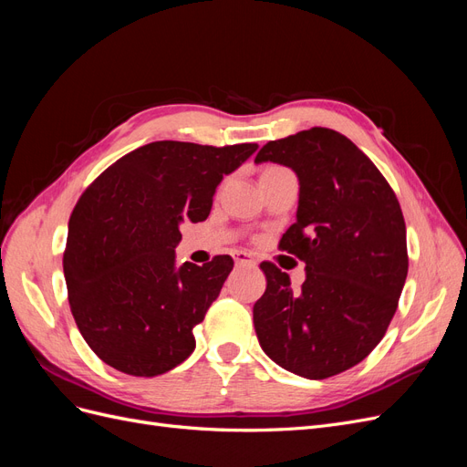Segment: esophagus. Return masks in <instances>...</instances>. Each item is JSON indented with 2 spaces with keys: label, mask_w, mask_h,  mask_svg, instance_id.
I'll return each mask as SVG.
<instances>
[{
  "label": "esophagus",
  "mask_w": 467,
  "mask_h": 467,
  "mask_svg": "<svg viewBox=\"0 0 467 467\" xmlns=\"http://www.w3.org/2000/svg\"><path fill=\"white\" fill-rule=\"evenodd\" d=\"M234 261H235V265H244V266H255L257 265V261L253 259L249 253H245V251H235Z\"/></svg>",
  "instance_id": "esophagus-1"
}]
</instances>
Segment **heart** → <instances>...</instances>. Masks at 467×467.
I'll list each match as a JSON object with an SVG mask.
<instances>
[{"label": "heart", "instance_id": "obj_1", "mask_svg": "<svg viewBox=\"0 0 467 467\" xmlns=\"http://www.w3.org/2000/svg\"><path fill=\"white\" fill-rule=\"evenodd\" d=\"M276 169H282V167H266L263 173H268V171H276Z\"/></svg>", "mask_w": 467, "mask_h": 467}]
</instances>
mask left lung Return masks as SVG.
I'll return each instance as SVG.
<instances>
[{"label":"left lung","instance_id":"8db88e82","mask_svg":"<svg viewBox=\"0 0 467 467\" xmlns=\"http://www.w3.org/2000/svg\"><path fill=\"white\" fill-rule=\"evenodd\" d=\"M290 167L300 194L280 249L306 263V280L261 263L266 290L253 306L265 355L307 379L362 362L386 335L407 278L401 206L368 155L331 129L261 148L255 163Z\"/></svg>","mask_w":467,"mask_h":467}]
</instances>
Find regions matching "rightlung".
I'll list each match as a JSON object with an SVG mask.
<instances>
[{
    "instance_id": "obj_1",
    "label": "right lung",
    "mask_w": 467,
    "mask_h": 467,
    "mask_svg": "<svg viewBox=\"0 0 467 467\" xmlns=\"http://www.w3.org/2000/svg\"><path fill=\"white\" fill-rule=\"evenodd\" d=\"M257 144L151 142L126 153L81 194L67 225L64 276L78 329L112 368L153 378L194 350V325L234 259L175 263L181 223L208 218L223 175Z\"/></svg>"
}]
</instances>
